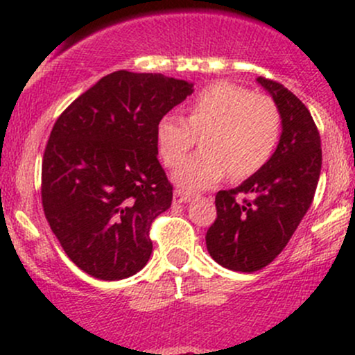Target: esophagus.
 <instances>
[{
	"label": "esophagus",
	"instance_id": "esophagus-1",
	"mask_svg": "<svg viewBox=\"0 0 355 355\" xmlns=\"http://www.w3.org/2000/svg\"><path fill=\"white\" fill-rule=\"evenodd\" d=\"M191 200V193H189V191H183V190H175L173 193V203H187Z\"/></svg>",
	"mask_w": 355,
	"mask_h": 355
}]
</instances>
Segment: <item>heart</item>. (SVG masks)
Returning <instances> with one entry per match:
<instances>
[{
  "instance_id": "1",
  "label": "heart",
  "mask_w": 355,
  "mask_h": 355,
  "mask_svg": "<svg viewBox=\"0 0 355 355\" xmlns=\"http://www.w3.org/2000/svg\"><path fill=\"white\" fill-rule=\"evenodd\" d=\"M197 136L202 152L181 158ZM280 138V113L266 95L232 81H215L202 88L187 107V118L165 115L155 132L165 165L180 164L173 182L187 190L217 185L230 173L243 180L262 170Z\"/></svg>"
}]
</instances>
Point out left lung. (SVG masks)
<instances>
[{
  "label": "left lung",
  "instance_id": "obj_1",
  "mask_svg": "<svg viewBox=\"0 0 355 355\" xmlns=\"http://www.w3.org/2000/svg\"><path fill=\"white\" fill-rule=\"evenodd\" d=\"M257 83L279 108V145L262 170L237 189L218 191L217 218L205 235L211 259L235 272L260 270L284 250L311 207L322 166L311 112L277 81L259 76ZM239 193L252 194V200L237 201Z\"/></svg>",
  "mask_w": 355,
  "mask_h": 355
}]
</instances>
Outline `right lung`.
Returning a JSON list of instances; mask_svg holds the SVG:
<instances>
[{"label":"right lung","mask_w":355,"mask_h":355,"mask_svg":"<svg viewBox=\"0 0 355 355\" xmlns=\"http://www.w3.org/2000/svg\"><path fill=\"white\" fill-rule=\"evenodd\" d=\"M191 93L185 80L120 70L56 120L43 157V209L64 254L88 275L121 280L148 262L150 225L173 197L155 132Z\"/></svg>","instance_id":"obj_1"}]
</instances>
